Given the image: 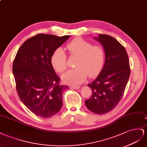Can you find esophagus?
<instances>
[{"mask_svg": "<svg viewBox=\"0 0 147 147\" xmlns=\"http://www.w3.org/2000/svg\"><path fill=\"white\" fill-rule=\"evenodd\" d=\"M71 89H79L80 88V87L79 86H71L70 87Z\"/></svg>", "mask_w": 147, "mask_h": 147, "instance_id": "1", "label": "esophagus"}]
</instances>
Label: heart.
<instances>
[{"label":"heart","mask_w":147,"mask_h":147,"mask_svg":"<svg viewBox=\"0 0 147 147\" xmlns=\"http://www.w3.org/2000/svg\"><path fill=\"white\" fill-rule=\"evenodd\" d=\"M70 56L76 57V68L68 71L62 77L67 84L78 86L86 80L87 76H96L102 68L105 61V50L102 46L92 44L82 38H76L66 45ZM51 63L57 72L61 73L67 68V58L60 49L52 54Z\"/></svg>","instance_id":"b5f03b06"}]
</instances>
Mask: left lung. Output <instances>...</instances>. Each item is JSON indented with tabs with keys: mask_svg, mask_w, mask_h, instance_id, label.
I'll use <instances>...</instances> for the list:
<instances>
[{
	"mask_svg": "<svg viewBox=\"0 0 147 147\" xmlns=\"http://www.w3.org/2000/svg\"><path fill=\"white\" fill-rule=\"evenodd\" d=\"M94 39L103 47L105 62L97 78L87 85L92 95L85 104L92 112L103 115L113 110L119 102L131 69L126 50L114 37L101 34Z\"/></svg>",
	"mask_w": 147,
	"mask_h": 147,
	"instance_id": "left-lung-1",
	"label": "left lung"
}]
</instances>
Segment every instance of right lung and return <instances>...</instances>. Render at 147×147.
I'll list each match as a JSON object with an SVG mask.
<instances>
[{"mask_svg":"<svg viewBox=\"0 0 147 147\" xmlns=\"http://www.w3.org/2000/svg\"><path fill=\"white\" fill-rule=\"evenodd\" d=\"M69 37L39 34L26 40L18 49L13 63L16 89L29 110L41 118H50L63 106L62 95L67 86L51 63L53 52Z\"/></svg>","mask_w":147,"mask_h":147,"instance_id":"obj_1","label":"right lung"}]
</instances>
